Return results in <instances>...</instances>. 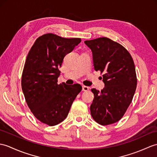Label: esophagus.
Returning a JSON list of instances; mask_svg holds the SVG:
<instances>
[{
  "label": "esophagus",
  "mask_w": 157,
  "mask_h": 157,
  "mask_svg": "<svg viewBox=\"0 0 157 157\" xmlns=\"http://www.w3.org/2000/svg\"><path fill=\"white\" fill-rule=\"evenodd\" d=\"M82 90L84 91V92H86V91L89 90V87L86 86H82Z\"/></svg>",
  "instance_id": "esophagus-1"
}]
</instances>
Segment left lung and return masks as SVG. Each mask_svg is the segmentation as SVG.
Instances as JSON below:
<instances>
[{"label": "left lung", "mask_w": 157, "mask_h": 157, "mask_svg": "<svg viewBox=\"0 0 157 157\" xmlns=\"http://www.w3.org/2000/svg\"><path fill=\"white\" fill-rule=\"evenodd\" d=\"M92 52L94 70L103 73L104 87L92 89V118L101 125L115 123L122 118L136 88L135 66L130 54L119 43L107 37L84 41Z\"/></svg>", "instance_id": "1"}]
</instances>
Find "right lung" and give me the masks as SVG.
Returning <instances> with one entry per match:
<instances>
[{
    "instance_id": "add662e5",
    "label": "right lung",
    "mask_w": 157,
    "mask_h": 157,
    "mask_svg": "<svg viewBox=\"0 0 157 157\" xmlns=\"http://www.w3.org/2000/svg\"><path fill=\"white\" fill-rule=\"evenodd\" d=\"M82 41L52 33L36 40L29 51L22 75L21 86L31 111L39 121L55 126L66 118L73 101L81 92L79 84H57L63 58Z\"/></svg>"
}]
</instances>
